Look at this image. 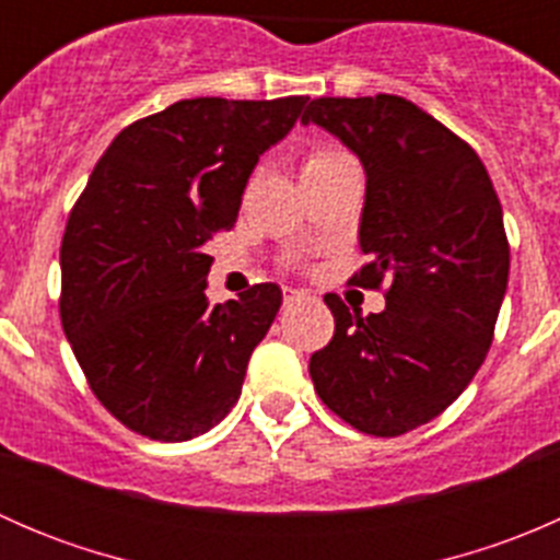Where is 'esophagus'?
<instances>
[{"label":"esophagus","instance_id":"1","mask_svg":"<svg viewBox=\"0 0 560 560\" xmlns=\"http://www.w3.org/2000/svg\"><path fill=\"white\" fill-rule=\"evenodd\" d=\"M308 301V292L303 290H284V306H295V303Z\"/></svg>","mask_w":560,"mask_h":560}]
</instances>
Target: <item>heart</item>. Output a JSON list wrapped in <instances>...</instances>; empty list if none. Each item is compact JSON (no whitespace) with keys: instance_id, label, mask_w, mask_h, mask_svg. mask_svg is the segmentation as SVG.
<instances>
[{"instance_id":"1","label":"heart","mask_w":560,"mask_h":560,"mask_svg":"<svg viewBox=\"0 0 560 560\" xmlns=\"http://www.w3.org/2000/svg\"><path fill=\"white\" fill-rule=\"evenodd\" d=\"M343 162H352V156L343 149H338V145H314V149H308V154L303 156V178H308V175L314 173L330 171V167L343 165Z\"/></svg>"}]
</instances>
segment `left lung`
I'll list each match as a JSON object with an SVG mask.
<instances>
[{
    "label": "left lung",
    "mask_w": 560,
    "mask_h": 560,
    "mask_svg": "<svg viewBox=\"0 0 560 560\" xmlns=\"http://www.w3.org/2000/svg\"><path fill=\"white\" fill-rule=\"evenodd\" d=\"M303 124L336 135L365 167L352 276L385 290V312H349L312 354L322 404L369 436H400L442 415L493 343L510 279L504 213L477 151L422 107L395 94L312 100Z\"/></svg>",
    "instance_id": "1"
}]
</instances>
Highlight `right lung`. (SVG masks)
<instances>
[{"mask_svg": "<svg viewBox=\"0 0 560 560\" xmlns=\"http://www.w3.org/2000/svg\"><path fill=\"white\" fill-rule=\"evenodd\" d=\"M308 97L180 100L113 138L61 238L59 314L100 404L154 442L211 431L281 306L276 284L208 306V244Z\"/></svg>", "mask_w": 560, "mask_h": 560, "instance_id": "1", "label": "right lung"}]
</instances>
